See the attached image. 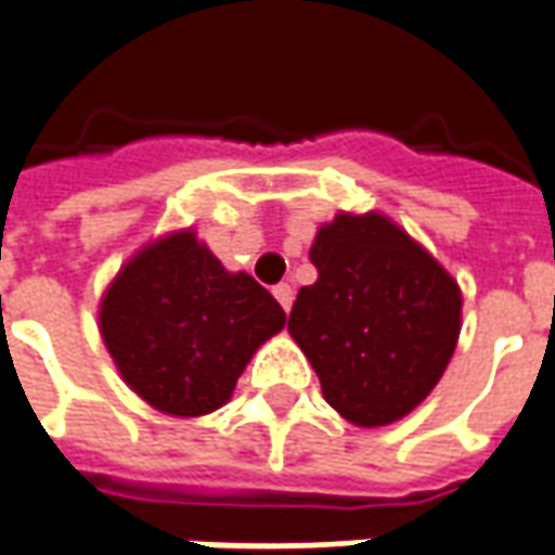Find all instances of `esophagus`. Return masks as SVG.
<instances>
[{"label": "esophagus", "instance_id": "34e87169", "mask_svg": "<svg viewBox=\"0 0 555 555\" xmlns=\"http://www.w3.org/2000/svg\"><path fill=\"white\" fill-rule=\"evenodd\" d=\"M273 297H276L279 306H282L285 312H291V302H294V288H291L288 282H279L276 288H273Z\"/></svg>", "mask_w": 555, "mask_h": 555}]
</instances>
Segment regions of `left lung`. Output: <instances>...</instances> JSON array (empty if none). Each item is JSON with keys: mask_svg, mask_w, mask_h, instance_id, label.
I'll return each mask as SVG.
<instances>
[{"mask_svg": "<svg viewBox=\"0 0 555 555\" xmlns=\"http://www.w3.org/2000/svg\"><path fill=\"white\" fill-rule=\"evenodd\" d=\"M318 282L288 314L330 408L377 428L422 404L452 360L461 291L380 214H338L312 243Z\"/></svg>", "mask_w": 555, "mask_h": 555, "instance_id": "1", "label": "left lung"}]
</instances>
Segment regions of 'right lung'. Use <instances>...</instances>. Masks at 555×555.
Instances as JSON below:
<instances>
[{
    "instance_id": "1",
    "label": "right lung",
    "mask_w": 555,
    "mask_h": 555,
    "mask_svg": "<svg viewBox=\"0 0 555 555\" xmlns=\"http://www.w3.org/2000/svg\"><path fill=\"white\" fill-rule=\"evenodd\" d=\"M282 326L273 294L229 273L193 231L142 249L101 302V336L121 377L171 416L222 408L258 345Z\"/></svg>"
}]
</instances>
